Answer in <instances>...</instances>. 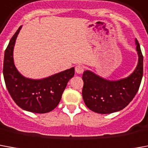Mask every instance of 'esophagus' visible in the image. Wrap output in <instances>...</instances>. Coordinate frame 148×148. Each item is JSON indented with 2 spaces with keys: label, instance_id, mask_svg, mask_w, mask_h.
<instances>
[{
  "label": "esophagus",
  "instance_id": "34e87169",
  "mask_svg": "<svg viewBox=\"0 0 148 148\" xmlns=\"http://www.w3.org/2000/svg\"><path fill=\"white\" fill-rule=\"evenodd\" d=\"M75 71H76V73L78 74H81L83 73V71H84V66H82V65H77L75 67Z\"/></svg>",
  "mask_w": 148,
  "mask_h": 148
}]
</instances>
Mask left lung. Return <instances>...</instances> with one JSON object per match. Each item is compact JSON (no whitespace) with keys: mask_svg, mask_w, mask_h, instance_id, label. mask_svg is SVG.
<instances>
[{"mask_svg":"<svg viewBox=\"0 0 148 148\" xmlns=\"http://www.w3.org/2000/svg\"><path fill=\"white\" fill-rule=\"evenodd\" d=\"M138 53L137 66L128 77L110 81L90 71L82 74V98L90 110L99 114H110L123 110L134 99L143 77V57L138 41L135 39Z\"/></svg>","mask_w":148,"mask_h":148,"instance_id":"obj_1","label":"left lung"}]
</instances>
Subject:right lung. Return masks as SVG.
<instances>
[{
  "label": "right lung",
  "instance_id": "obj_1",
  "mask_svg": "<svg viewBox=\"0 0 148 148\" xmlns=\"http://www.w3.org/2000/svg\"><path fill=\"white\" fill-rule=\"evenodd\" d=\"M20 26L11 38L5 51L3 75L6 87L13 101L21 109L43 114L56 107L67 82L74 75V67L42 79L24 77L16 70L13 61V49Z\"/></svg>",
  "mask_w": 148,
  "mask_h": 148
}]
</instances>
